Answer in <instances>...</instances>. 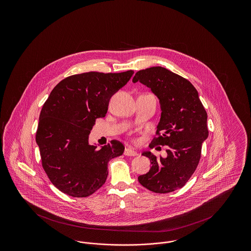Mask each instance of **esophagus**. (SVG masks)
Segmentation results:
<instances>
[{
  "label": "esophagus",
  "mask_w": 251,
  "mask_h": 251,
  "mask_svg": "<svg viewBox=\"0 0 251 251\" xmlns=\"http://www.w3.org/2000/svg\"><path fill=\"white\" fill-rule=\"evenodd\" d=\"M124 154L126 156H136L137 152L130 148H126L124 151Z\"/></svg>",
  "instance_id": "obj_1"
}]
</instances>
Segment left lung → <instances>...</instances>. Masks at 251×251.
Segmentation results:
<instances>
[{"label": "left lung", "instance_id": "obj_1", "mask_svg": "<svg viewBox=\"0 0 251 251\" xmlns=\"http://www.w3.org/2000/svg\"><path fill=\"white\" fill-rule=\"evenodd\" d=\"M138 81L158 97L162 110L157 136L150 147L167 146V158L144 151L152 167L138 181L150 191L167 194L183 187L197 169L209 134L207 112L195 86L165 68L139 71L132 79L133 83Z\"/></svg>", "mask_w": 251, "mask_h": 251}]
</instances>
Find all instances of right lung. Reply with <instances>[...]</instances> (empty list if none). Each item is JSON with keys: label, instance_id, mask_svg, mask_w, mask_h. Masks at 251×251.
<instances>
[{"label": "right lung", "instance_id": "add662e5", "mask_svg": "<svg viewBox=\"0 0 251 251\" xmlns=\"http://www.w3.org/2000/svg\"><path fill=\"white\" fill-rule=\"evenodd\" d=\"M133 71L84 72L69 76L51 90L41 109L36 141L51 183L74 198L100 189L107 178L108 162L122 155L118 140L98 150L88 145L96 120L104 118L109 100L129 82Z\"/></svg>", "mask_w": 251, "mask_h": 251}]
</instances>
